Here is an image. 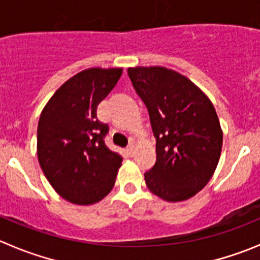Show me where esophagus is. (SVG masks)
<instances>
[{
  "label": "esophagus",
  "instance_id": "1",
  "mask_svg": "<svg viewBox=\"0 0 260 260\" xmlns=\"http://www.w3.org/2000/svg\"><path fill=\"white\" fill-rule=\"evenodd\" d=\"M127 152H128V154H129V155H133V154H135V145H133V144H129V145H128V147H127Z\"/></svg>",
  "mask_w": 260,
  "mask_h": 260
}]
</instances>
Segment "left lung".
Returning a JSON list of instances; mask_svg holds the SVG:
<instances>
[{
  "mask_svg": "<svg viewBox=\"0 0 260 260\" xmlns=\"http://www.w3.org/2000/svg\"><path fill=\"white\" fill-rule=\"evenodd\" d=\"M127 72L156 138V163L145 173L147 187L167 201L187 200L209 182L219 161L223 133L214 106L172 69L137 67Z\"/></svg>",
  "mask_w": 260,
  "mask_h": 260,
  "instance_id": "left-lung-1",
  "label": "left lung"
}]
</instances>
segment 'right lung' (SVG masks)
Masks as SVG:
<instances>
[{"instance_id": "right-lung-1", "label": "right lung", "mask_w": 260, "mask_h": 260, "mask_svg": "<svg viewBox=\"0 0 260 260\" xmlns=\"http://www.w3.org/2000/svg\"><path fill=\"white\" fill-rule=\"evenodd\" d=\"M120 68L83 70L65 82L41 114L38 161L46 178L65 200L88 205L105 198L123 157L105 145L109 125L97 105L115 87Z\"/></svg>"}]
</instances>
